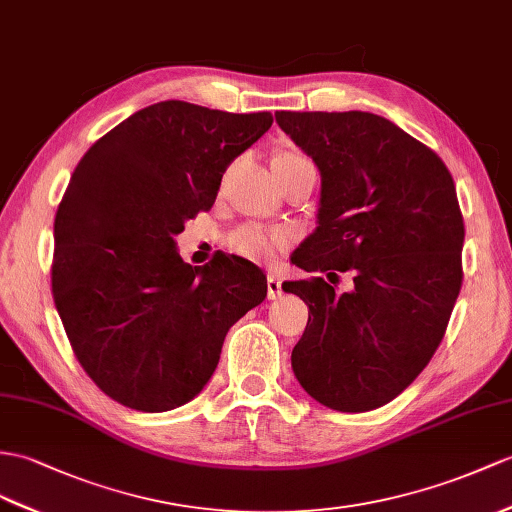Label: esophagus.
Segmentation results:
<instances>
[{
	"instance_id": "esophagus-1",
	"label": "esophagus",
	"mask_w": 512,
	"mask_h": 512,
	"mask_svg": "<svg viewBox=\"0 0 512 512\" xmlns=\"http://www.w3.org/2000/svg\"><path fill=\"white\" fill-rule=\"evenodd\" d=\"M280 295H282L280 278H278L273 271H269V273H267V297H269V299H278Z\"/></svg>"
}]
</instances>
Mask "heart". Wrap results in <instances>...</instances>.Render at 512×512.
<instances>
[{
	"label": "heart",
	"instance_id": "1",
	"mask_svg": "<svg viewBox=\"0 0 512 512\" xmlns=\"http://www.w3.org/2000/svg\"><path fill=\"white\" fill-rule=\"evenodd\" d=\"M302 162H310V160L297 152H284L273 158L271 167L273 169L293 167V165H302ZM284 243H286L284 230H267V228L256 226V223L241 226L239 230H234L228 239L232 252L245 256L249 260H271Z\"/></svg>",
	"mask_w": 512,
	"mask_h": 512
}]
</instances>
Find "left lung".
Segmentation results:
<instances>
[{"instance_id":"obj_1","label":"left lung","mask_w":512,"mask_h":512,"mask_svg":"<svg viewBox=\"0 0 512 512\" xmlns=\"http://www.w3.org/2000/svg\"><path fill=\"white\" fill-rule=\"evenodd\" d=\"M321 173L304 271L352 270V292L323 278L284 282L308 306L291 354L295 378L341 413L395 400L430 363L463 284L465 223L445 162L371 112H276ZM335 284V283H334Z\"/></svg>"}]
</instances>
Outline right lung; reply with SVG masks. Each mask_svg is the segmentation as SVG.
Segmentation results:
<instances>
[{
	"label": "right lung",
	"instance_id": "right-lung-1",
	"mask_svg": "<svg viewBox=\"0 0 512 512\" xmlns=\"http://www.w3.org/2000/svg\"><path fill=\"white\" fill-rule=\"evenodd\" d=\"M271 123L169 99L78 162L54 221L52 293L73 354L115 402L141 413L191 402L228 330L267 297L254 263L221 254L191 267L173 236L210 210L230 162Z\"/></svg>",
	"mask_w": 512,
	"mask_h": 512
}]
</instances>
